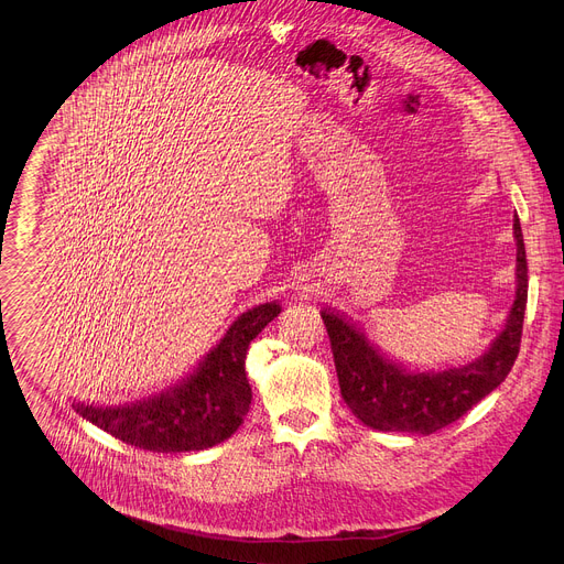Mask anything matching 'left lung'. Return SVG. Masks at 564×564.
I'll return each instance as SVG.
<instances>
[{"label":"left lung","mask_w":564,"mask_h":564,"mask_svg":"<svg viewBox=\"0 0 564 564\" xmlns=\"http://www.w3.org/2000/svg\"><path fill=\"white\" fill-rule=\"evenodd\" d=\"M518 243L516 301L505 330L479 359L442 372H409L386 359L352 324L328 307L324 318L341 397L348 409L370 429L431 435L468 413L511 372L520 352L527 310V252L520 218L513 220Z\"/></svg>","instance_id":"obj_1"}]
</instances>
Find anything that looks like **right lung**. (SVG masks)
<instances>
[{"label":"right lung","instance_id":"1","mask_svg":"<svg viewBox=\"0 0 564 564\" xmlns=\"http://www.w3.org/2000/svg\"><path fill=\"white\" fill-rule=\"evenodd\" d=\"M279 312L281 305L274 301L240 314L198 368L165 392L118 409H73L116 440L144 451L185 453L216 446L243 424L252 404L246 355L250 341Z\"/></svg>","mask_w":564,"mask_h":564}]
</instances>
